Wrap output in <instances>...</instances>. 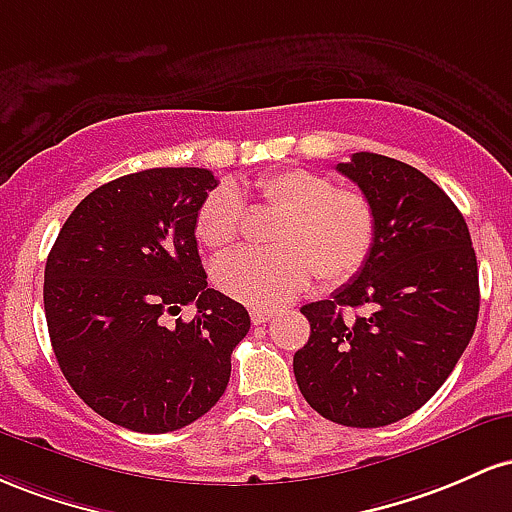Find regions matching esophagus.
<instances>
[{
	"label": "esophagus",
	"mask_w": 512,
	"mask_h": 512,
	"mask_svg": "<svg viewBox=\"0 0 512 512\" xmlns=\"http://www.w3.org/2000/svg\"><path fill=\"white\" fill-rule=\"evenodd\" d=\"M273 309H268V307H256V309H251V321H254V324L258 326V324H266V321H271L273 319Z\"/></svg>",
	"instance_id": "obj_1"
}]
</instances>
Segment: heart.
<instances>
[{"label": "heart", "instance_id": "obj_1", "mask_svg": "<svg viewBox=\"0 0 512 512\" xmlns=\"http://www.w3.org/2000/svg\"><path fill=\"white\" fill-rule=\"evenodd\" d=\"M266 208L280 212L271 249H246L215 263L212 280L232 300L254 307L290 302L312 273L324 285H341L363 271L377 241V210L358 188H336L331 176L312 169H280L256 181ZM239 188L217 186L195 212V234L225 251L244 227Z\"/></svg>", "mask_w": 512, "mask_h": 512}]
</instances>
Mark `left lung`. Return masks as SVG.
<instances>
[{
	"mask_svg": "<svg viewBox=\"0 0 512 512\" xmlns=\"http://www.w3.org/2000/svg\"><path fill=\"white\" fill-rule=\"evenodd\" d=\"M336 171L375 205L377 241L331 300L304 304L312 333L292 367L321 416L380 428L421 409L455 370L479 317V268L462 212L426 174L372 152ZM346 306L361 314L346 320Z\"/></svg>",
	"mask_w": 512,
	"mask_h": 512,
	"instance_id": "8db88e82",
	"label": "left lung"
}]
</instances>
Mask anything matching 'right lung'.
Segmentation results:
<instances>
[{
	"instance_id": "1",
	"label": "right lung",
	"mask_w": 512,
	"mask_h": 512,
	"mask_svg": "<svg viewBox=\"0 0 512 512\" xmlns=\"http://www.w3.org/2000/svg\"><path fill=\"white\" fill-rule=\"evenodd\" d=\"M208 169H147L103 183L74 208L45 263L43 304L57 365L106 421L169 433L225 394L244 304L208 287L195 212ZM199 312L166 325L183 303Z\"/></svg>"
}]
</instances>
